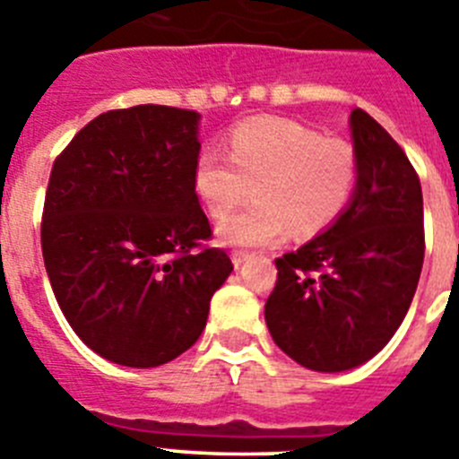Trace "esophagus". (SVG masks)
<instances>
[{
    "instance_id": "34e87169",
    "label": "esophagus",
    "mask_w": 459,
    "mask_h": 459,
    "mask_svg": "<svg viewBox=\"0 0 459 459\" xmlns=\"http://www.w3.org/2000/svg\"><path fill=\"white\" fill-rule=\"evenodd\" d=\"M250 255L246 253V250H234L232 253V262H234V266H241L243 262H246V259H248Z\"/></svg>"
}]
</instances>
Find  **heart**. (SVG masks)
I'll return each instance as SVG.
<instances>
[{
  "label": "heart",
  "instance_id": "1",
  "mask_svg": "<svg viewBox=\"0 0 459 459\" xmlns=\"http://www.w3.org/2000/svg\"><path fill=\"white\" fill-rule=\"evenodd\" d=\"M230 158L204 149L193 188L213 218L241 204L253 186L255 202L218 227L227 246H264L326 232L351 204L359 186L354 144L280 117H255L230 131Z\"/></svg>",
  "mask_w": 459,
  "mask_h": 459
}]
</instances>
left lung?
<instances>
[{
    "instance_id": "1",
    "label": "left lung",
    "mask_w": 459,
    "mask_h": 459,
    "mask_svg": "<svg viewBox=\"0 0 459 459\" xmlns=\"http://www.w3.org/2000/svg\"><path fill=\"white\" fill-rule=\"evenodd\" d=\"M359 153L354 200L326 232L275 259L271 338L317 372L370 360L403 324L425 257L423 193L403 147L368 112L350 117Z\"/></svg>"
}]
</instances>
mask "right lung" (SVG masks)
<instances>
[{
	"label": "right lung",
	"mask_w": 459,
	"mask_h": 459,
	"mask_svg": "<svg viewBox=\"0 0 459 459\" xmlns=\"http://www.w3.org/2000/svg\"><path fill=\"white\" fill-rule=\"evenodd\" d=\"M195 109L135 105L89 121L56 156L40 248L64 317L89 350L156 368L190 350L232 273L193 188Z\"/></svg>",
	"instance_id": "right-lung-1"
}]
</instances>
